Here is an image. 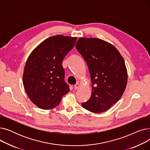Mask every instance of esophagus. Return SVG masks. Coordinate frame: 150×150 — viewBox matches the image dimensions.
I'll use <instances>...</instances> for the list:
<instances>
[{"label":"esophagus","instance_id":"1","mask_svg":"<svg viewBox=\"0 0 150 150\" xmlns=\"http://www.w3.org/2000/svg\"><path fill=\"white\" fill-rule=\"evenodd\" d=\"M79 87H80V84H78V83H77L75 85H74V89H78V88H79Z\"/></svg>","mask_w":150,"mask_h":150}]
</instances>
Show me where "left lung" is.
Masks as SVG:
<instances>
[{"label": "left lung", "instance_id": "left-lung-1", "mask_svg": "<svg viewBox=\"0 0 150 150\" xmlns=\"http://www.w3.org/2000/svg\"><path fill=\"white\" fill-rule=\"evenodd\" d=\"M76 48L87 63L92 81V95L81 106L94 113L108 110L122 96L128 74L120 52L98 38H80Z\"/></svg>", "mask_w": 150, "mask_h": 150}]
</instances>
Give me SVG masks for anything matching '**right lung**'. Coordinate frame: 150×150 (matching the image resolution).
<instances>
[{
  "mask_svg": "<svg viewBox=\"0 0 150 150\" xmlns=\"http://www.w3.org/2000/svg\"><path fill=\"white\" fill-rule=\"evenodd\" d=\"M76 39L62 35L50 37L28 57L23 83L29 98L38 108L50 109L56 107L62 96L69 92L62 62L73 49Z\"/></svg>",
  "mask_w": 150,
  "mask_h": 150,
  "instance_id": "obj_1",
  "label": "right lung"
}]
</instances>
